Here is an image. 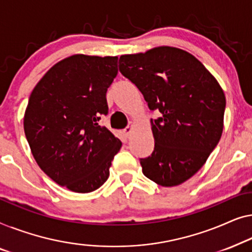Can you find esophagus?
<instances>
[{
  "mask_svg": "<svg viewBox=\"0 0 252 252\" xmlns=\"http://www.w3.org/2000/svg\"><path fill=\"white\" fill-rule=\"evenodd\" d=\"M131 130H132V127H131V126H127L126 127V129H125V133H126V137H129V136H130Z\"/></svg>",
  "mask_w": 252,
  "mask_h": 252,
  "instance_id": "34e87169",
  "label": "esophagus"
}]
</instances>
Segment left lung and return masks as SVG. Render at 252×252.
Masks as SVG:
<instances>
[{
  "label": "left lung",
  "mask_w": 252,
  "mask_h": 252,
  "mask_svg": "<svg viewBox=\"0 0 252 252\" xmlns=\"http://www.w3.org/2000/svg\"><path fill=\"white\" fill-rule=\"evenodd\" d=\"M119 68L143 94L151 119L154 151L140 158L143 173L164 187L195 175L222 133L226 99L217 80L182 49L158 47L120 57Z\"/></svg>",
  "instance_id": "8db88e82"
}]
</instances>
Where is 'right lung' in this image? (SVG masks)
<instances>
[{"mask_svg": "<svg viewBox=\"0 0 252 252\" xmlns=\"http://www.w3.org/2000/svg\"><path fill=\"white\" fill-rule=\"evenodd\" d=\"M118 57L75 55L48 70L32 91L24 130L40 168L76 193L99 189L122 143L99 125Z\"/></svg>", "mask_w": 252, "mask_h": 252, "instance_id": "add662e5", "label": "right lung"}]
</instances>
